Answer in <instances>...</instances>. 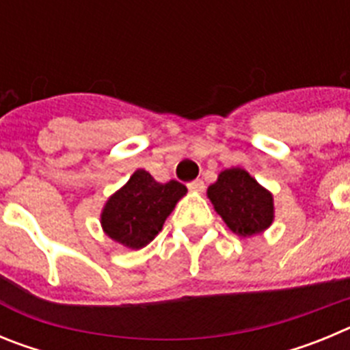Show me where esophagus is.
Wrapping results in <instances>:
<instances>
[{"label":"esophagus","mask_w":350,"mask_h":350,"mask_svg":"<svg viewBox=\"0 0 350 350\" xmlns=\"http://www.w3.org/2000/svg\"><path fill=\"white\" fill-rule=\"evenodd\" d=\"M187 187H189L191 193H203V191H205V182L198 178V180L189 182V184H187Z\"/></svg>","instance_id":"34e87169"}]
</instances>
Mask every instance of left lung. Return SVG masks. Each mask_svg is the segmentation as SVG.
<instances>
[{
	"label": "left lung",
	"mask_w": 350,
	"mask_h": 350,
	"mask_svg": "<svg viewBox=\"0 0 350 350\" xmlns=\"http://www.w3.org/2000/svg\"><path fill=\"white\" fill-rule=\"evenodd\" d=\"M206 196L226 226L242 238L267 231L275 219L273 194L238 166L222 170Z\"/></svg>",
	"instance_id": "left-lung-1"
}]
</instances>
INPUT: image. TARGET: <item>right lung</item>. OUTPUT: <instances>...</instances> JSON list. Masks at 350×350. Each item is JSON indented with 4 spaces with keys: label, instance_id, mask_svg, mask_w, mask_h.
<instances>
[{
    "label": "right lung",
    "instance_id": "add662e5",
    "mask_svg": "<svg viewBox=\"0 0 350 350\" xmlns=\"http://www.w3.org/2000/svg\"><path fill=\"white\" fill-rule=\"evenodd\" d=\"M187 193L177 180H154L145 170H137L120 189L105 202L100 222L105 234L126 249L138 250L157 237L166 217Z\"/></svg>",
    "mask_w": 350,
    "mask_h": 350
}]
</instances>
